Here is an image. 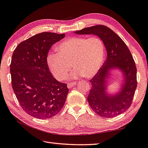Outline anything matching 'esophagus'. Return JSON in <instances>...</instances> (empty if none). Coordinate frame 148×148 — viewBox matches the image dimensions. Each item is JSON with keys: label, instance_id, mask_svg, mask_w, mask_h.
<instances>
[{"label": "esophagus", "instance_id": "34e87169", "mask_svg": "<svg viewBox=\"0 0 148 148\" xmlns=\"http://www.w3.org/2000/svg\"><path fill=\"white\" fill-rule=\"evenodd\" d=\"M75 84H76V82H69V83L67 84V88H72L73 87H74Z\"/></svg>", "mask_w": 148, "mask_h": 148}]
</instances>
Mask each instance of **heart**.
<instances>
[{
	"label": "heart",
	"mask_w": 148,
	"mask_h": 148,
	"mask_svg": "<svg viewBox=\"0 0 148 148\" xmlns=\"http://www.w3.org/2000/svg\"><path fill=\"white\" fill-rule=\"evenodd\" d=\"M57 53L50 52L47 64L51 74L58 81L64 80L71 69V77H93L100 69L105 60V45L97 36H73L58 44Z\"/></svg>",
	"instance_id": "1"
}]
</instances>
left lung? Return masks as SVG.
I'll return each mask as SVG.
<instances>
[{
	"label": "left lung",
	"instance_id": "1",
	"mask_svg": "<svg viewBox=\"0 0 148 148\" xmlns=\"http://www.w3.org/2000/svg\"><path fill=\"white\" fill-rule=\"evenodd\" d=\"M74 33L98 36L103 42L107 52L103 66L90 81L92 87L87 99L91 108L98 115L106 118L125 112L131 105L137 85L136 64L128 47L119 36L103 25L85 27ZM113 69L122 72L123 83L117 94L109 95L106 91L108 80Z\"/></svg>",
	"mask_w": 148,
	"mask_h": 148
}]
</instances>
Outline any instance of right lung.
I'll return each instance as SVG.
<instances>
[{
  "instance_id": "obj_1",
  "label": "right lung",
  "mask_w": 148,
  "mask_h": 148,
  "mask_svg": "<svg viewBox=\"0 0 148 148\" xmlns=\"http://www.w3.org/2000/svg\"><path fill=\"white\" fill-rule=\"evenodd\" d=\"M65 34L43 32L20 43L10 65L13 91L22 108L40 119L56 115L66 101L67 84L57 81L49 71L47 54Z\"/></svg>"
}]
</instances>
